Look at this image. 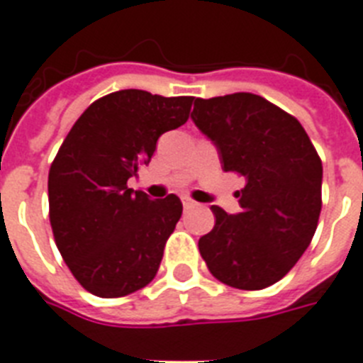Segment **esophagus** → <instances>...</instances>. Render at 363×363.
I'll use <instances>...</instances> for the list:
<instances>
[{
	"mask_svg": "<svg viewBox=\"0 0 363 363\" xmlns=\"http://www.w3.org/2000/svg\"><path fill=\"white\" fill-rule=\"evenodd\" d=\"M182 202H184L185 209H193L194 206H196V202H194L193 199H189V196H184V199H182Z\"/></svg>",
	"mask_w": 363,
	"mask_h": 363,
	"instance_id": "1",
	"label": "esophagus"
}]
</instances>
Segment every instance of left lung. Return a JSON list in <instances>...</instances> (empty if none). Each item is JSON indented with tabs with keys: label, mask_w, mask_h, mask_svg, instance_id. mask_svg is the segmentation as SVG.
I'll return each mask as SVG.
<instances>
[{
	"label": "left lung",
	"mask_w": 363,
	"mask_h": 363,
	"mask_svg": "<svg viewBox=\"0 0 363 363\" xmlns=\"http://www.w3.org/2000/svg\"><path fill=\"white\" fill-rule=\"evenodd\" d=\"M194 125L226 172L245 176L241 211L211 206L213 230L199 241L209 272L226 286L263 289L282 280L310 245L321 213L323 164L286 111L250 92L194 100Z\"/></svg>",
	"instance_id": "8db88e82"
}]
</instances>
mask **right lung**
Masks as SVG:
<instances>
[{
  "label": "right lung",
  "mask_w": 363,
  "mask_h": 363,
  "mask_svg": "<svg viewBox=\"0 0 363 363\" xmlns=\"http://www.w3.org/2000/svg\"><path fill=\"white\" fill-rule=\"evenodd\" d=\"M193 98L111 92L86 107L48 176L50 223L62 259L92 295L116 298L148 286L184 206L128 187L157 139L189 118Z\"/></svg>",
  "instance_id": "right-lung-1"
}]
</instances>
